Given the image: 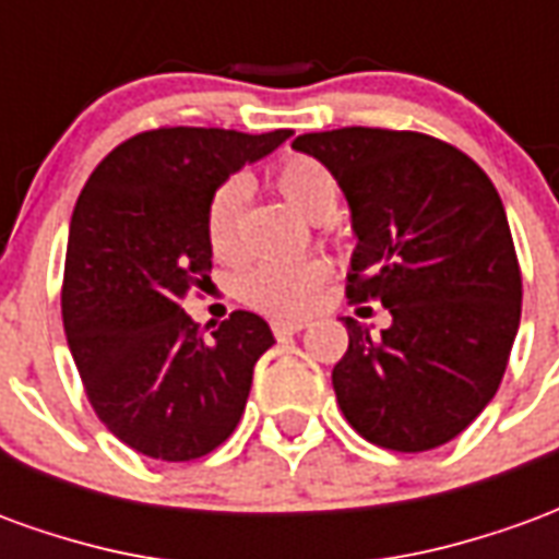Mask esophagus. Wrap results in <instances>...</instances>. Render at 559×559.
I'll use <instances>...</instances> for the list:
<instances>
[{
    "label": "esophagus",
    "instance_id": "esophagus-1",
    "mask_svg": "<svg viewBox=\"0 0 559 559\" xmlns=\"http://www.w3.org/2000/svg\"><path fill=\"white\" fill-rule=\"evenodd\" d=\"M269 326H272V332H275L278 338H284V335H296V332H302V329L308 326V320H284V317H275Z\"/></svg>",
    "mask_w": 559,
    "mask_h": 559
}]
</instances>
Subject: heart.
<instances>
[{"mask_svg": "<svg viewBox=\"0 0 559 559\" xmlns=\"http://www.w3.org/2000/svg\"><path fill=\"white\" fill-rule=\"evenodd\" d=\"M272 185L290 200L308 218L326 221L338 206V182L335 176L308 155H290L272 170ZM248 203V182L242 176H227L209 194L206 230L209 251L221 263H239L245 257L242 218ZM329 266L323 260H263L242 275L239 293L257 311L266 314H305L320 302L326 287Z\"/></svg>", "mask_w": 559, "mask_h": 559, "instance_id": "b5f03b06", "label": "heart"}]
</instances>
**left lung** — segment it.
Returning a JSON list of instances; mask_svg holds the SVG:
<instances>
[{
  "label": "left lung",
  "instance_id": "left-lung-1",
  "mask_svg": "<svg viewBox=\"0 0 559 559\" xmlns=\"http://www.w3.org/2000/svg\"><path fill=\"white\" fill-rule=\"evenodd\" d=\"M293 148L323 160L359 236L350 302H380V335L344 317L332 371L344 419L368 443L428 452L497 395L521 323V266L503 200L476 160L419 131L335 128Z\"/></svg>",
  "mask_w": 559,
  "mask_h": 559
}]
</instances>
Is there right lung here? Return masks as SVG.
Masks as SVG:
<instances>
[{"mask_svg":"<svg viewBox=\"0 0 559 559\" xmlns=\"http://www.w3.org/2000/svg\"><path fill=\"white\" fill-rule=\"evenodd\" d=\"M290 134L152 128L119 143L80 191L62 323L92 411L140 455L194 461L242 419L257 359L275 344L266 320L233 311L209 332L182 302L209 284V194Z\"/></svg>","mask_w":559,"mask_h":559,"instance_id":"1","label":"right lung"}]
</instances>
